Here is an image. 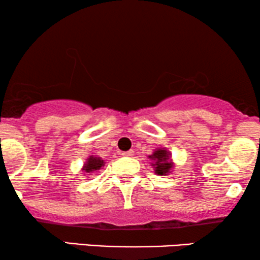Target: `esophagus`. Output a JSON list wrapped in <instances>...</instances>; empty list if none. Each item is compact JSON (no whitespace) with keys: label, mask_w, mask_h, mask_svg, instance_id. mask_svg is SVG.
Here are the masks:
<instances>
[{"label":"esophagus","mask_w":260,"mask_h":260,"mask_svg":"<svg viewBox=\"0 0 260 260\" xmlns=\"http://www.w3.org/2000/svg\"><path fill=\"white\" fill-rule=\"evenodd\" d=\"M134 154H135V151H134V150H129V151H125V152H123L122 155L124 156V157H133Z\"/></svg>","instance_id":"obj_1"}]
</instances>
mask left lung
I'll return each instance as SVG.
<instances>
[{"mask_svg":"<svg viewBox=\"0 0 260 260\" xmlns=\"http://www.w3.org/2000/svg\"><path fill=\"white\" fill-rule=\"evenodd\" d=\"M148 157L152 161L151 166L154 167L155 173L157 175H168L172 172L174 167L172 162V154L167 149H155L152 155H149Z\"/></svg>","mask_w":260,"mask_h":260,"instance_id":"obj_1","label":"left lung"}]
</instances>
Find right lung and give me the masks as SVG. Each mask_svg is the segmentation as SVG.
<instances>
[{
  "mask_svg": "<svg viewBox=\"0 0 260 260\" xmlns=\"http://www.w3.org/2000/svg\"><path fill=\"white\" fill-rule=\"evenodd\" d=\"M104 159L98 157V156L92 155L87 158V161L84 163V167L81 170H83L85 174H87V175H90V174L97 172V170H101L103 167H104Z\"/></svg>",
  "mask_w": 260,
  "mask_h": 260,
  "instance_id": "1",
  "label": "right lung"
}]
</instances>
